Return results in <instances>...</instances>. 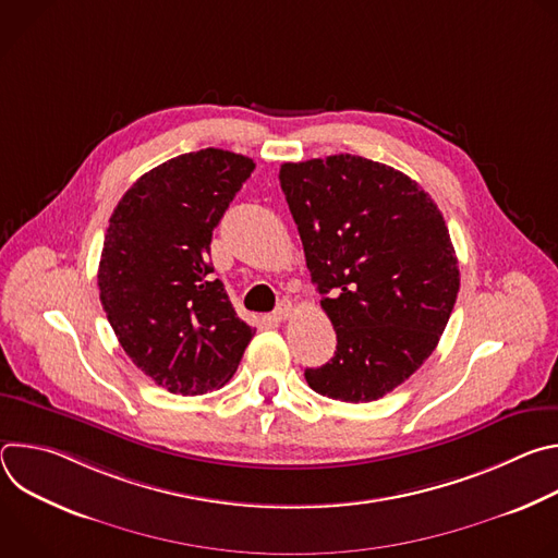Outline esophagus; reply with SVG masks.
Returning <instances> with one entry per match:
<instances>
[{
  "label": "esophagus",
  "mask_w": 558,
  "mask_h": 558,
  "mask_svg": "<svg viewBox=\"0 0 558 558\" xmlns=\"http://www.w3.org/2000/svg\"><path fill=\"white\" fill-rule=\"evenodd\" d=\"M291 313H293V306L289 304V302H280L278 306H276V311H274V320L276 323H284L287 320V317H291Z\"/></svg>",
  "instance_id": "obj_1"
}]
</instances>
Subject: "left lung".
Masks as SVG:
<instances>
[{
  "label": "left lung",
  "instance_id": "1",
  "mask_svg": "<svg viewBox=\"0 0 558 558\" xmlns=\"http://www.w3.org/2000/svg\"><path fill=\"white\" fill-rule=\"evenodd\" d=\"M311 280L338 336L336 355L306 368L340 402H373L435 351L459 293L446 220L415 181L364 156L280 168Z\"/></svg>",
  "mask_w": 558,
  "mask_h": 558
}]
</instances>
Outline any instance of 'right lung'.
<instances>
[{"label":"right lung","mask_w":558,"mask_h":558,"mask_svg":"<svg viewBox=\"0 0 558 558\" xmlns=\"http://www.w3.org/2000/svg\"><path fill=\"white\" fill-rule=\"evenodd\" d=\"M256 163L205 147L143 174L110 216L99 298L128 357L174 395L231 379L256 329L209 263L211 231Z\"/></svg>","instance_id":"add662e5"}]
</instances>
